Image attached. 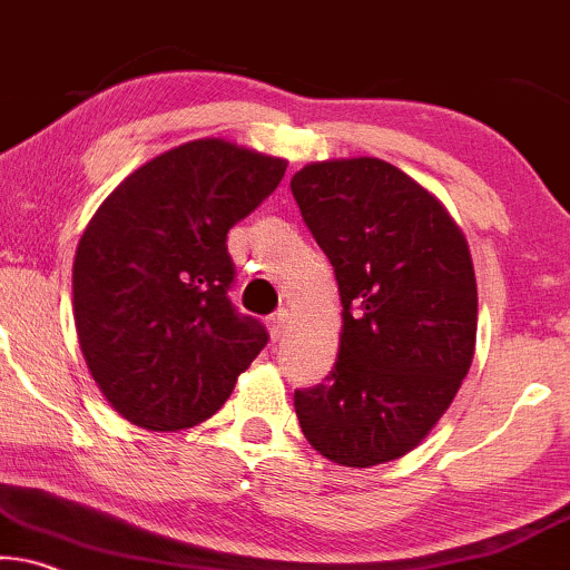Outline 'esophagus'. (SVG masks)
<instances>
[{
	"label": "esophagus",
	"mask_w": 570,
	"mask_h": 570,
	"mask_svg": "<svg viewBox=\"0 0 570 570\" xmlns=\"http://www.w3.org/2000/svg\"><path fill=\"white\" fill-rule=\"evenodd\" d=\"M286 321H289V313H286V309H278V313H273L268 318V331H271L273 342H278V338L284 336Z\"/></svg>",
	"instance_id": "obj_1"
}]
</instances>
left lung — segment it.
<instances>
[{
    "mask_svg": "<svg viewBox=\"0 0 570 570\" xmlns=\"http://www.w3.org/2000/svg\"><path fill=\"white\" fill-rule=\"evenodd\" d=\"M292 194L344 307L334 368L294 392L302 434L338 465L402 458L471 368L479 297L468 244L423 186L376 157L305 165Z\"/></svg>",
    "mask_w": 570,
    "mask_h": 570,
    "instance_id": "1",
    "label": "left lung"
}]
</instances>
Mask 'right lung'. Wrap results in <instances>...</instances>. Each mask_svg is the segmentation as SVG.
Masks as SVG:
<instances>
[{
    "label": "right lung",
    "mask_w": 570,
    "mask_h": 570,
    "mask_svg": "<svg viewBox=\"0 0 570 570\" xmlns=\"http://www.w3.org/2000/svg\"><path fill=\"white\" fill-rule=\"evenodd\" d=\"M284 170L278 157L197 139L134 170L86 226L73 263L78 342L126 421L197 426L268 344L263 323L228 297L226 236Z\"/></svg>",
    "instance_id": "right-lung-1"
}]
</instances>
